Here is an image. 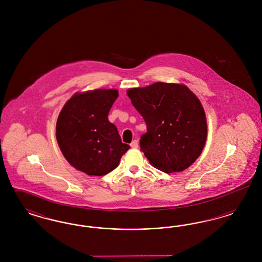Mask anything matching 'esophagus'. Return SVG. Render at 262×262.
<instances>
[{
	"label": "esophagus",
	"instance_id": "obj_1",
	"mask_svg": "<svg viewBox=\"0 0 262 262\" xmlns=\"http://www.w3.org/2000/svg\"><path fill=\"white\" fill-rule=\"evenodd\" d=\"M130 147H132V148H137V147H138V142H137V140H134V141L130 143Z\"/></svg>",
	"mask_w": 262,
	"mask_h": 262
}]
</instances>
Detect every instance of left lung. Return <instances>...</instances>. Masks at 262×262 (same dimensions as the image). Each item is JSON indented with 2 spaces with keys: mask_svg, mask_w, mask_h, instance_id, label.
Masks as SVG:
<instances>
[{
  "mask_svg": "<svg viewBox=\"0 0 262 262\" xmlns=\"http://www.w3.org/2000/svg\"><path fill=\"white\" fill-rule=\"evenodd\" d=\"M127 96L147 126L139 145L153 167L182 172L198 159L207 124L200 100L186 85L156 82L128 89Z\"/></svg>",
  "mask_w": 262,
  "mask_h": 262,
  "instance_id": "left-lung-1",
  "label": "left lung"
}]
</instances>
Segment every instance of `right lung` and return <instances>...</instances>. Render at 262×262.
Segmentation results:
<instances>
[{
  "instance_id": "right-lung-1",
  "label": "right lung",
  "mask_w": 262,
  "mask_h": 262,
  "mask_svg": "<svg viewBox=\"0 0 262 262\" xmlns=\"http://www.w3.org/2000/svg\"><path fill=\"white\" fill-rule=\"evenodd\" d=\"M118 95L115 89L77 93L59 115L56 137L61 151L72 166L89 176L108 174L130 148L108 120Z\"/></svg>"
}]
</instances>
